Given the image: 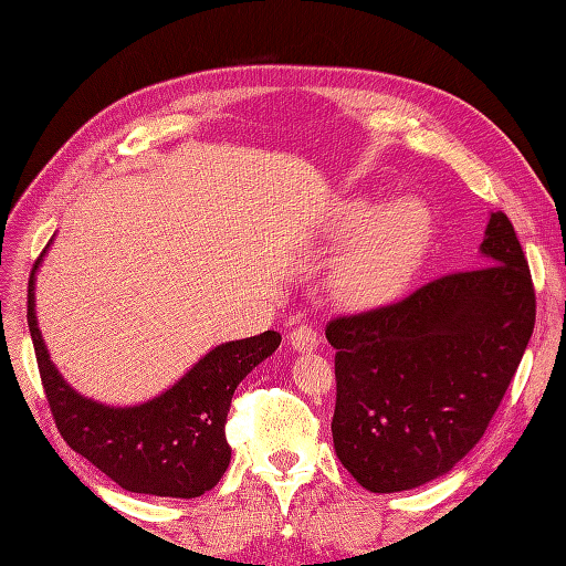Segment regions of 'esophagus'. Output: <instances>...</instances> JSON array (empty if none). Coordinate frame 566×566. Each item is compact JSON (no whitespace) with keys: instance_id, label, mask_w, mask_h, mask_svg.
<instances>
[{"instance_id":"1","label":"esophagus","mask_w":566,"mask_h":566,"mask_svg":"<svg viewBox=\"0 0 566 566\" xmlns=\"http://www.w3.org/2000/svg\"><path fill=\"white\" fill-rule=\"evenodd\" d=\"M290 343L296 353H314L318 347V335L308 326V323H304V326H296L290 333Z\"/></svg>"}]
</instances>
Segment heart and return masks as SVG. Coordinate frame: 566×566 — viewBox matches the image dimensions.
Returning a JSON list of instances; mask_svg holds the SVG:
<instances>
[{
	"instance_id": "b5f03b06",
	"label": "heart",
	"mask_w": 566,
	"mask_h": 566,
	"mask_svg": "<svg viewBox=\"0 0 566 566\" xmlns=\"http://www.w3.org/2000/svg\"><path fill=\"white\" fill-rule=\"evenodd\" d=\"M428 209L418 199H396L377 211L367 199H353L333 219L331 235H359L333 272V292L355 308L387 304L401 292L428 240Z\"/></svg>"
}]
</instances>
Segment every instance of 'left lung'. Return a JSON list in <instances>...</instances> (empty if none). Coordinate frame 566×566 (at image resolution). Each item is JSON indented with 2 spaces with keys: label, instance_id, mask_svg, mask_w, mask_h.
Masks as SVG:
<instances>
[{
  "label": "left lung",
  "instance_id": "1",
  "mask_svg": "<svg viewBox=\"0 0 566 566\" xmlns=\"http://www.w3.org/2000/svg\"><path fill=\"white\" fill-rule=\"evenodd\" d=\"M479 250L486 268L328 323L335 454L367 491L394 494L448 474L482 440L521 365L535 290L506 213H491Z\"/></svg>",
  "mask_w": 566,
  "mask_h": 566
}]
</instances>
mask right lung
Segmentation results:
<instances>
[{
    "instance_id": "1",
    "label": "right lung",
    "mask_w": 566,
    "mask_h": 566,
    "mask_svg": "<svg viewBox=\"0 0 566 566\" xmlns=\"http://www.w3.org/2000/svg\"><path fill=\"white\" fill-rule=\"evenodd\" d=\"M45 250L31 270L27 318L45 399L60 436L84 460L134 494L172 499L207 494L231 462L226 418L233 391L248 371L280 347L282 335L264 331L213 347L182 379L146 403L116 408L84 399L51 363L35 321L33 280Z\"/></svg>"
}]
</instances>
